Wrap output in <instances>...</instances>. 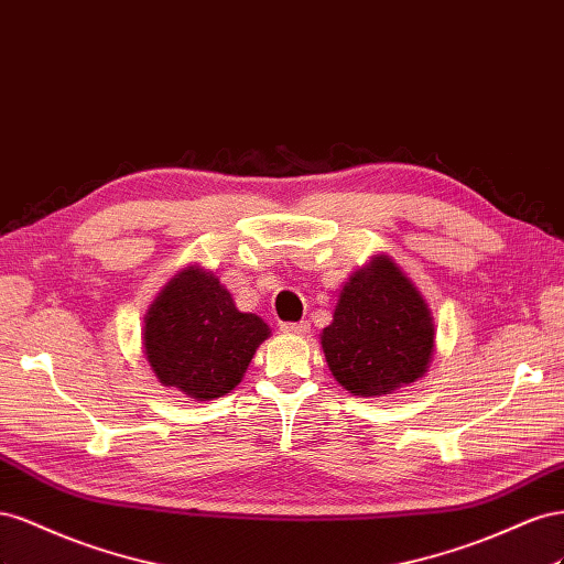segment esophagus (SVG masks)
<instances>
[{"label": "esophagus", "instance_id": "1", "mask_svg": "<svg viewBox=\"0 0 564 564\" xmlns=\"http://www.w3.org/2000/svg\"><path fill=\"white\" fill-rule=\"evenodd\" d=\"M281 330L291 333V335H304L310 330V324H307V321H283Z\"/></svg>", "mask_w": 564, "mask_h": 564}]
</instances>
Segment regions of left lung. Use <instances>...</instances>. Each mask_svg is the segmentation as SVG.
I'll use <instances>...</instances> for the list:
<instances>
[{
    "mask_svg": "<svg viewBox=\"0 0 564 564\" xmlns=\"http://www.w3.org/2000/svg\"><path fill=\"white\" fill-rule=\"evenodd\" d=\"M321 347L345 390L380 397L425 373L434 324L404 271L390 257H376L343 288Z\"/></svg>",
    "mask_w": 564,
    "mask_h": 564,
    "instance_id": "1",
    "label": "left lung"
}]
</instances>
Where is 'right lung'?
Segmentation results:
<instances>
[{"mask_svg": "<svg viewBox=\"0 0 564 564\" xmlns=\"http://www.w3.org/2000/svg\"><path fill=\"white\" fill-rule=\"evenodd\" d=\"M143 347L158 380L207 401L234 390L269 335L243 314L215 273L188 267L158 295L143 321Z\"/></svg>", "mask_w": 564, "mask_h": 564, "instance_id": "right-lung-1", "label": "right lung"}]
</instances>
